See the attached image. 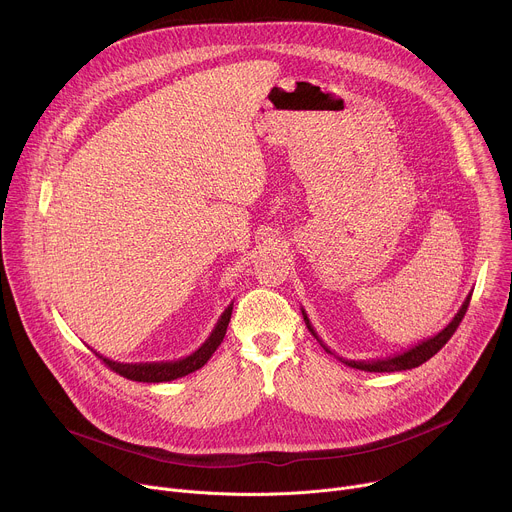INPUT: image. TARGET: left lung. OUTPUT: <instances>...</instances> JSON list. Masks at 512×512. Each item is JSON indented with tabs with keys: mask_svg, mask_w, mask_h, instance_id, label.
Segmentation results:
<instances>
[{
	"mask_svg": "<svg viewBox=\"0 0 512 512\" xmlns=\"http://www.w3.org/2000/svg\"><path fill=\"white\" fill-rule=\"evenodd\" d=\"M470 298H472V294H468V298L464 300L462 308H460L458 314L452 318V322H450L444 330L437 332L435 336L425 338V340L417 342L415 346H411V348H407V350H403V352H397V354H391V356H385V358H371V360H348V358H342V356L334 354V352L322 342V338L318 336V332L314 330V326H312V322H310V318H308V314H306L304 308H302V316H304V322H306L308 330H310V332L314 334V338L322 344V348H324L326 352L334 354V356H336L338 360H342L344 364H348V367L360 369V371H367V373H395V371L415 369V367H419V364H423L425 360H429L433 354H437V350H440V348L452 338V334H454L456 328L460 326V322H462V318H464V314H466V310H468Z\"/></svg>",
	"mask_w": 512,
	"mask_h": 512,
	"instance_id": "left-lung-1",
	"label": "left lung"
}]
</instances>
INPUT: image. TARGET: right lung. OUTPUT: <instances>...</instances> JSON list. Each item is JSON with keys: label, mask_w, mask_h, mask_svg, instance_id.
<instances>
[{"label": "right lung", "mask_w": 512, "mask_h": 512, "mask_svg": "<svg viewBox=\"0 0 512 512\" xmlns=\"http://www.w3.org/2000/svg\"><path fill=\"white\" fill-rule=\"evenodd\" d=\"M231 314H233V304L227 306V310L218 318L216 326L212 328L210 336L202 342V346L198 350H194L192 354L178 358V360H160V362H117L111 358H105L103 354L95 352L111 371H115L117 375L129 379V381H137V383H168L180 377H186L198 369H202L204 364L208 362V358L214 354V350L218 348V344L223 342L225 334H227V326L231 322Z\"/></svg>", "instance_id": "1"}]
</instances>
